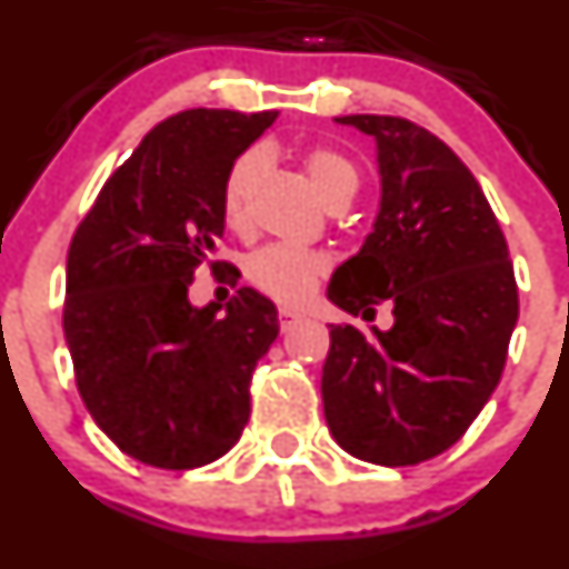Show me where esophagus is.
Here are the masks:
<instances>
[{
  "mask_svg": "<svg viewBox=\"0 0 569 569\" xmlns=\"http://www.w3.org/2000/svg\"><path fill=\"white\" fill-rule=\"evenodd\" d=\"M298 320H301V315L292 312V309H279V326H282V331L292 329V326H296Z\"/></svg>",
  "mask_w": 569,
  "mask_h": 569,
  "instance_id": "34e87169",
  "label": "esophagus"
}]
</instances>
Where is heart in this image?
I'll list each match as a JSON object with an SVG mask.
<instances>
[{"instance_id":"obj_1","label":"heart","mask_w":569,"mask_h":569,"mask_svg":"<svg viewBox=\"0 0 569 569\" xmlns=\"http://www.w3.org/2000/svg\"><path fill=\"white\" fill-rule=\"evenodd\" d=\"M260 166V151H246V154H240L234 160L227 179H223V223L229 229H234V232H240L246 227V218H249V210H246V204H249V188L254 182ZM303 168H307L309 182H312V188L318 190V196L326 204L331 199H337V196H353V190L359 184L357 168L351 166V160L342 157L340 151L326 149V146L309 149L303 154ZM326 273H329V257L323 251L296 249V246H266V249L254 251L249 257V262H246V279H249V284L254 290H260L262 296L273 298L279 303H290V307L307 301Z\"/></svg>"}]
</instances>
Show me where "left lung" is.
I'll use <instances>...</instances> for the list:
<instances>
[{"label":"left lung","instance_id":"8db88e82","mask_svg":"<svg viewBox=\"0 0 569 569\" xmlns=\"http://www.w3.org/2000/svg\"><path fill=\"white\" fill-rule=\"evenodd\" d=\"M335 121L376 140L381 204L326 296L362 320L390 301L396 323L331 326L323 415L342 451L403 468L448 451L498 387L515 268L481 184L440 138L396 116Z\"/></svg>","mask_w":569,"mask_h":569}]
</instances>
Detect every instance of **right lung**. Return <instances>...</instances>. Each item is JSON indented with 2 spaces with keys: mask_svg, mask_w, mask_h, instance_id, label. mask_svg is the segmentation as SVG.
Here are the masks:
<instances>
[{
  "mask_svg": "<svg viewBox=\"0 0 569 569\" xmlns=\"http://www.w3.org/2000/svg\"><path fill=\"white\" fill-rule=\"evenodd\" d=\"M277 112L184 110L112 171L66 262L63 331L77 390L127 457L162 470L221 459L249 423V385L279 335L251 287L193 307L196 268L223 238V179Z\"/></svg>",
  "mask_w": 569,
  "mask_h": 569,
  "instance_id": "right-lung-1",
  "label": "right lung"
}]
</instances>
